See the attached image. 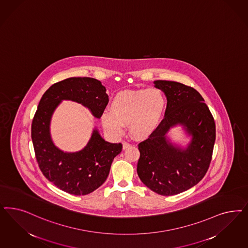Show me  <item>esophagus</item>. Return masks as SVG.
Segmentation results:
<instances>
[{
	"instance_id": "1",
	"label": "esophagus",
	"mask_w": 248,
	"mask_h": 248,
	"mask_svg": "<svg viewBox=\"0 0 248 248\" xmlns=\"http://www.w3.org/2000/svg\"><path fill=\"white\" fill-rule=\"evenodd\" d=\"M122 145H123V150L128 149V147L130 146V144L128 143V141H125V140L122 142Z\"/></svg>"
}]
</instances>
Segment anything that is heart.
Here are the masks:
<instances>
[{
  "instance_id": "heart-1",
  "label": "heart",
  "mask_w": 248,
  "mask_h": 248,
  "mask_svg": "<svg viewBox=\"0 0 248 248\" xmlns=\"http://www.w3.org/2000/svg\"><path fill=\"white\" fill-rule=\"evenodd\" d=\"M166 108V99L160 89L127 90L117 94L110 111L101 114L100 120L107 132L120 136L128 125L130 135L138 140L151 136L160 125Z\"/></svg>"
}]
</instances>
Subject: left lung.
Segmentation results:
<instances>
[{"mask_svg": "<svg viewBox=\"0 0 248 248\" xmlns=\"http://www.w3.org/2000/svg\"><path fill=\"white\" fill-rule=\"evenodd\" d=\"M154 84L165 94L167 107L158 128L139 144L137 172L152 191L170 196L189 190L207 172L216 141V123L194 88L166 80H156ZM177 124L192 137L186 148L170 143L166 136Z\"/></svg>", "mask_w": 248, "mask_h": 248, "instance_id": "1", "label": "left lung"}]
</instances>
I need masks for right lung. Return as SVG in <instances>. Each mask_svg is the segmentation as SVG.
I'll return each mask as SVG.
<instances>
[{
    "mask_svg": "<svg viewBox=\"0 0 248 248\" xmlns=\"http://www.w3.org/2000/svg\"><path fill=\"white\" fill-rule=\"evenodd\" d=\"M62 100L80 103L99 119L108 103V96L101 82L95 78H66L46 91L32 120V144L43 174L64 192L86 195L104 184L112 161L122 151V144L106 141L95 128L87 146L79 152L58 149L51 138L50 122Z\"/></svg>",
    "mask_w": 248,
    "mask_h": 248,
    "instance_id": "1",
    "label": "right lung"
}]
</instances>
